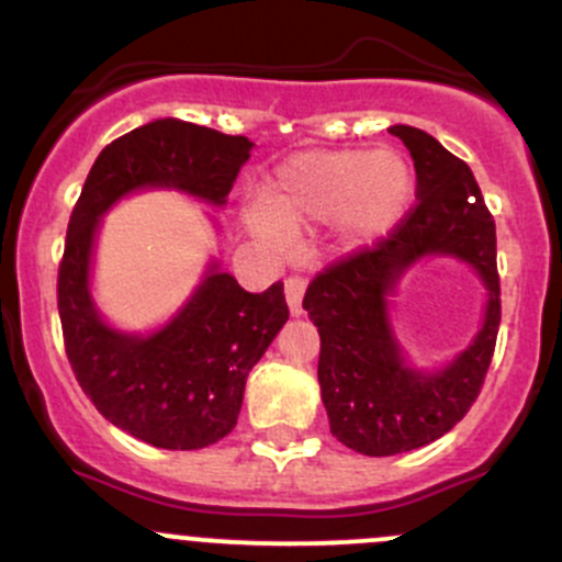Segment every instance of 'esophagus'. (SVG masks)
I'll use <instances>...</instances> for the list:
<instances>
[{
    "mask_svg": "<svg viewBox=\"0 0 562 562\" xmlns=\"http://www.w3.org/2000/svg\"><path fill=\"white\" fill-rule=\"evenodd\" d=\"M307 291V280L299 274L288 277L285 280V299H288V307H291L293 315H302V296Z\"/></svg>",
    "mask_w": 562,
    "mask_h": 562,
    "instance_id": "34e87169",
    "label": "esophagus"
}]
</instances>
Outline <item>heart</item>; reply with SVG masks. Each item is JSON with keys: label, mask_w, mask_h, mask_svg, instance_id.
<instances>
[{"label": "heart", "mask_w": 562, "mask_h": 562, "mask_svg": "<svg viewBox=\"0 0 562 562\" xmlns=\"http://www.w3.org/2000/svg\"><path fill=\"white\" fill-rule=\"evenodd\" d=\"M412 194V165L395 150H313L271 178L263 214L280 227L340 220L348 236L375 238L397 225Z\"/></svg>", "instance_id": "heart-1"}]
</instances>
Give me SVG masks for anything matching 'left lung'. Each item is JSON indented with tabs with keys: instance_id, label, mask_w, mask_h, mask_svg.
<instances>
[{
	"instance_id": "1",
	"label": "left lung",
	"mask_w": 562,
	"mask_h": 562,
	"mask_svg": "<svg viewBox=\"0 0 562 562\" xmlns=\"http://www.w3.org/2000/svg\"><path fill=\"white\" fill-rule=\"evenodd\" d=\"M417 172L414 205L373 247L353 249L313 277L302 307L318 326V381L329 428L362 456H395L445 437L481 395L497 346V231L470 167L426 131L392 125ZM426 254H456L490 288L476 342L439 374L406 369L385 318V293Z\"/></svg>"
}]
</instances>
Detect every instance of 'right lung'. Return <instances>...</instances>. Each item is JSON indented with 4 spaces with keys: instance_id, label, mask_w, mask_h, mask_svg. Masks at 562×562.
<instances>
[{
    "instance_id": "add662e5",
    "label": "right lung",
    "mask_w": 562,
    "mask_h": 562,
    "mask_svg": "<svg viewBox=\"0 0 562 562\" xmlns=\"http://www.w3.org/2000/svg\"><path fill=\"white\" fill-rule=\"evenodd\" d=\"M252 143L183 120H156L101 150L74 205L57 274L63 340L92 406L131 437L200 450L236 428L244 384L288 321L282 282L249 293L211 269L192 302L150 337L114 331L87 291L98 216L143 187H176L222 205Z\"/></svg>"
}]
</instances>
